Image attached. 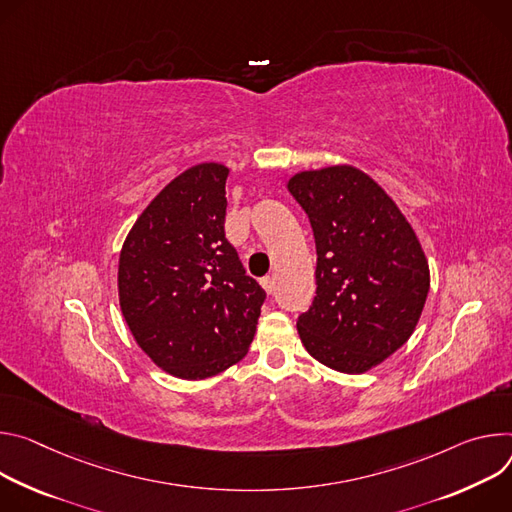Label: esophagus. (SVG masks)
<instances>
[{
	"label": "esophagus",
	"mask_w": 512,
	"mask_h": 512,
	"mask_svg": "<svg viewBox=\"0 0 512 512\" xmlns=\"http://www.w3.org/2000/svg\"><path fill=\"white\" fill-rule=\"evenodd\" d=\"M260 282H262V287H264V291H266L268 295H272V293H274V289H276V282H274V278H272V276H266V278H262Z\"/></svg>",
	"instance_id": "obj_1"
}]
</instances>
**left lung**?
I'll return each instance as SVG.
<instances>
[{
  "label": "left lung",
  "mask_w": 512,
  "mask_h": 512,
  "mask_svg": "<svg viewBox=\"0 0 512 512\" xmlns=\"http://www.w3.org/2000/svg\"><path fill=\"white\" fill-rule=\"evenodd\" d=\"M289 191L309 215L317 291L297 321L305 350L331 370L362 374L417 327L429 264L411 223L386 191L350 164L303 170Z\"/></svg>",
  "instance_id": "left-lung-1"
}]
</instances>
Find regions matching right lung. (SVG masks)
<instances>
[{
	"label": "right lung",
	"instance_id": "obj_1",
	"mask_svg": "<svg viewBox=\"0 0 512 512\" xmlns=\"http://www.w3.org/2000/svg\"><path fill=\"white\" fill-rule=\"evenodd\" d=\"M227 175L219 162L187 168L142 211L120 254V307L134 339L185 380L240 362L266 299L225 240Z\"/></svg>",
	"mask_w": 512,
	"mask_h": 512
}]
</instances>
